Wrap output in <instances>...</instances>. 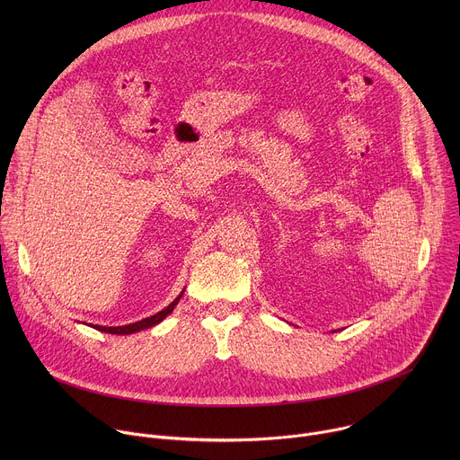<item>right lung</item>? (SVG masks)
I'll return each mask as SVG.
<instances>
[{
  "label": "right lung",
  "mask_w": 460,
  "mask_h": 460,
  "mask_svg": "<svg viewBox=\"0 0 460 460\" xmlns=\"http://www.w3.org/2000/svg\"><path fill=\"white\" fill-rule=\"evenodd\" d=\"M183 291H185V289H183ZM183 291H181L165 309H162V311H158L156 314L147 316V318H144V320H138V322H133V323H127V325H114V327L93 325V323H91V325L94 327V330H98V332H102V333H111V335H130V333H138V332L149 330V327L160 323L164 318H167V316L172 313V309L176 307V304H178L180 298L183 296Z\"/></svg>",
  "instance_id": "obj_1"
}]
</instances>
